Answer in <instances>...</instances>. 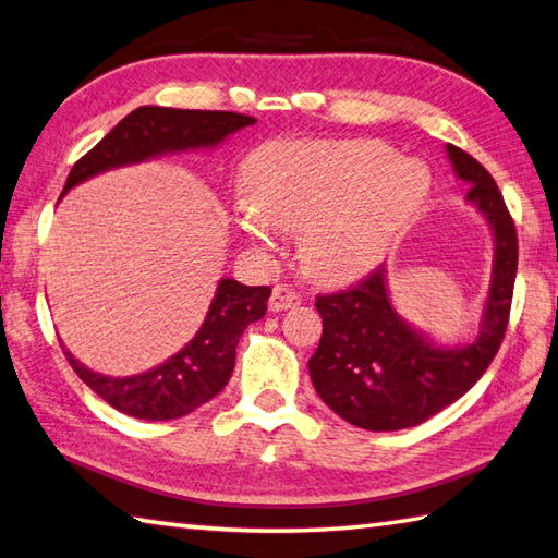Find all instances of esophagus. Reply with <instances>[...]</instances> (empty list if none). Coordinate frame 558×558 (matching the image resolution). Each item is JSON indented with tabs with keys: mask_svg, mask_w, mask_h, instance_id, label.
<instances>
[{
	"mask_svg": "<svg viewBox=\"0 0 558 558\" xmlns=\"http://www.w3.org/2000/svg\"><path fill=\"white\" fill-rule=\"evenodd\" d=\"M295 305H300V295L295 290H290L286 286L272 288V295H270V302H268V307L272 312H286V310L295 307Z\"/></svg>",
	"mask_w": 558,
	"mask_h": 558,
	"instance_id": "1",
	"label": "esophagus"
}]
</instances>
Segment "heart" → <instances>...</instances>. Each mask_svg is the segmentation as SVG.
Here are the masks:
<instances>
[{"mask_svg":"<svg viewBox=\"0 0 558 558\" xmlns=\"http://www.w3.org/2000/svg\"><path fill=\"white\" fill-rule=\"evenodd\" d=\"M248 205L234 227L266 251L278 231H305L314 276L347 282L378 268L420 219L432 192L422 160L378 141H270L246 160Z\"/></svg>","mask_w":558,"mask_h":558,"instance_id":"1","label":"heart"}]
</instances>
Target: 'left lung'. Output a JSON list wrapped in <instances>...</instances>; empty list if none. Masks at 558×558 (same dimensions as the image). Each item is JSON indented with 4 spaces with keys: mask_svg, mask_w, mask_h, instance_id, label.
I'll return each instance as SVG.
<instances>
[{
    "mask_svg": "<svg viewBox=\"0 0 558 558\" xmlns=\"http://www.w3.org/2000/svg\"><path fill=\"white\" fill-rule=\"evenodd\" d=\"M447 156L453 175L471 187L465 202L478 209L493 236L490 288L478 331L469 341L441 343L414 327L395 310L385 268L347 292L317 298L324 329L310 359V378L324 404L353 427H417L478 383L505 337L518 231L488 170L451 144Z\"/></svg>",
    "mask_w": 558,
    "mask_h": 558,
    "instance_id": "1",
    "label": "left lung"
}]
</instances>
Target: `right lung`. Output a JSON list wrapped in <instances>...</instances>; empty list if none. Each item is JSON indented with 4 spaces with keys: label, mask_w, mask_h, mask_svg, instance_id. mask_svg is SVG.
Instances as JSON below:
<instances>
[{
    "label": "right lung",
    "mask_w": 558,
    "mask_h": 558,
    "mask_svg": "<svg viewBox=\"0 0 558 558\" xmlns=\"http://www.w3.org/2000/svg\"><path fill=\"white\" fill-rule=\"evenodd\" d=\"M251 124H256V119L236 111L138 107L77 160L60 199L80 182L107 170L138 166L185 150H211ZM268 298L270 288H248L234 278H221L195 337L173 356L136 376H105L77 361L63 341L60 347L77 376L114 410L146 422L178 420L209 402L229 383L241 333L266 314Z\"/></svg>",
    "instance_id": "right-lung-1"
}]
</instances>
